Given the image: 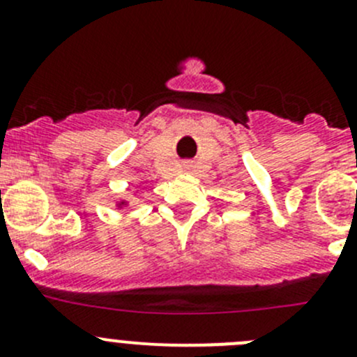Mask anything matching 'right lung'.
Returning a JSON list of instances; mask_svg holds the SVG:
<instances>
[{"instance_id":"right-lung-1","label":"right lung","mask_w":357,"mask_h":357,"mask_svg":"<svg viewBox=\"0 0 357 357\" xmlns=\"http://www.w3.org/2000/svg\"><path fill=\"white\" fill-rule=\"evenodd\" d=\"M121 204H124V202H121Z\"/></svg>"}]
</instances>
